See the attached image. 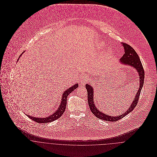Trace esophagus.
<instances>
[{
	"label": "esophagus",
	"instance_id": "obj_1",
	"mask_svg": "<svg viewBox=\"0 0 157 157\" xmlns=\"http://www.w3.org/2000/svg\"><path fill=\"white\" fill-rule=\"evenodd\" d=\"M88 80H89V77L87 75H83L82 77L81 82L82 83H87L88 82Z\"/></svg>",
	"mask_w": 157,
	"mask_h": 157
}]
</instances>
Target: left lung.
Instances as JSON below:
<instances>
[{"mask_svg": "<svg viewBox=\"0 0 157 157\" xmlns=\"http://www.w3.org/2000/svg\"><path fill=\"white\" fill-rule=\"evenodd\" d=\"M123 46L124 49V54L122 56V57L120 59V62L123 64L125 65L128 67H133L134 69H135L136 71L138 73V75L140 77V85L139 88H137L138 90L137 92L135 94V97L134 99V101L131 104L130 108H129L128 110H127L123 114L120 115V116H114L112 117L111 115H108V114H105L103 112L101 111H100L99 109L96 108L95 105L94 104V101L93 100V92H94V89L90 85H86V88L88 92V105L90 106V109L91 112L93 113V114L97 117V118L108 121H116L124 117H125L127 114L129 113L132 112V111L134 109L136 106V105L138 103V99L140 97V95L141 93V90L144 84V68L143 67L142 63L140 61V57L138 55L136 54L134 49L130 46V45L123 43Z\"/></svg>", "mask_w": 157, "mask_h": 157, "instance_id": "8db88e82", "label": "left lung"}]
</instances>
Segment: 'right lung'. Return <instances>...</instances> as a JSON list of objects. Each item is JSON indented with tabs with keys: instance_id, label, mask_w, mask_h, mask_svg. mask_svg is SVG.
<instances>
[{
	"instance_id": "1",
	"label": "right lung",
	"mask_w": 157,
	"mask_h": 157,
	"mask_svg": "<svg viewBox=\"0 0 157 157\" xmlns=\"http://www.w3.org/2000/svg\"><path fill=\"white\" fill-rule=\"evenodd\" d=\"M23 52H22V54ZM22 54L20 56V57L22 56ZM78 86V84H75L74 86H71V88H69V89L66 90L64 92V93L62 95V98L61 100V103L59 107V108L57 109V110L54 112V113H52L51 115H49L48 117H44V118H37V117H31L29 115H26L29 118H30L32 120L37 122V123H48V122H51L53 121L58 118H59L62 114L63 113V112H65V109H66V106H67V96L69 95L70 93H71L73 90H75L76 88H77Z\"/></svg>"
}]
</instances>
